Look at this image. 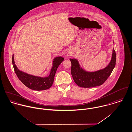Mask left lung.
Wrapping results in <instances>:
<instances>
[{
	"label": "left lung",
	"instance_id": "left-lung-1",
	"mask_svg": "<svg viewBox=\"0 0 132 132\" xmlns=\"http://www.w3.org/2000/svg\"><path fill=\"white\" fill-rule=\"evenodd\" d=\"M71 73L75 84L81 88H93L103 84L112 72L116 64V53L113 48L111 60L104 68L94 72H88L82 69L76 59H70Z\"/></svg>",
	"mask_w": 132,
	"mask_h": 132
}]
</instances>
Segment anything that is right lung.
<instances>
[{
    "label": "right lung",
    "mask_w": 132,
    "mask_h": 132,
    "mask_svg": "<svg viewBox=\"0 0 132 132\" xmlns=\"http://www.w3.org/2000/svg\"><path fill=\"white\" fill-rule=\"evenodd\" d=\"M62 57H57L54 59L53 66L50 75L45 77L36 76L20 71L15 65L14 55L12 58V63L15 73L21 81L27 87L35 90H43L51 88L54 82L55 73L60 64L64 61Z\"/></svg>",
    "instance_id": "obj_1"
}]
</instances>
